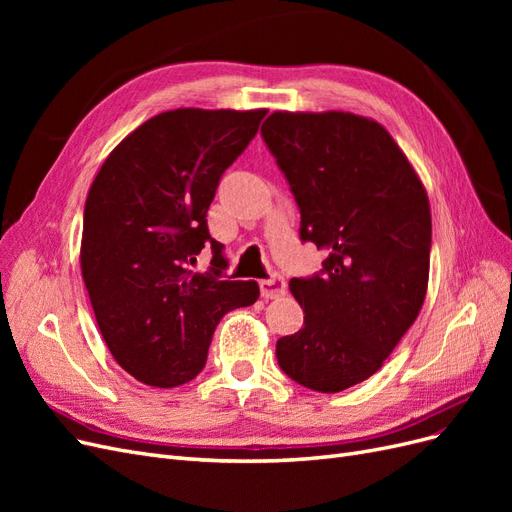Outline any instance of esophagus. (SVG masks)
I'll list each match as a JSON object with an SVG mask.
<instances>
[{
  "label": "esophagus",
  "mask_w": 512,
  "mask_h": 512,
  "mask_svg": "<svg viewBox=\"0 0 512 512\" xmlns=\"http://www.w3.org/2000/svg\"><path fill=\"white\" fill-rule=\"evenodd\" d=\"M286 292V282L282 275H271L269 280H260V294L265 299H277Z\"/></svg>",
  "instance_id": "34e87169"
}]
</instances>
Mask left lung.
<instances>
[{
	"label": "left lung",
	"mask_w": 512,
	"mask_h": 512,
	"mask_svg": "<svg viewBox=\"0 0 512 512\" xmlns=\"http://www.w3.org/2000/svg\"><path fill=\"white\" fill-rule=\"evenodd\" d=\"M262 138L301 211V239L327 254L292 277L303 327L277 339L284 374L339 393L374 376L421 312L431 211L423 181L378 121L344 111H275Z\"/></svg>",
	"instance_id": "8db88e82"
}]
</instances>
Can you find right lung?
I'll use <instances>...</instances> for the list:
<instances>
[{"mask_svg": "<svg viewBox=\"0 0 512 512\" xmlns=\"http://www.w3.org/2000/svg\"><path fill=\"white\" fill-rule=\"evenodd\" d=\"M265 108H175L147 119L108 153L91 183L81 273L115 361L138 382L170 389L207 363L220 318L256 303V282L222 280L224 245L207 211L224 170L258 132ZM205 244L214 267H189Z\"/></svg>", "mask_w": 512, "mask_h": 512, "instance_id": "obj_1", "label": "right lung"}]
</instances>
